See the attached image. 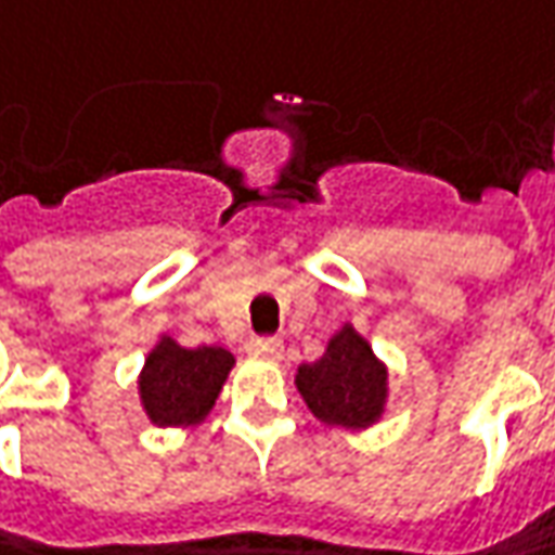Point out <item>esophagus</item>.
<instances>
[{
  "label": "esophagus",
  "mask_w": 555,
  "mask_h": 555,
  "mask_svg": "<svg viewBox=\"0 0 555 555\" xmlns=\"http://www.w3.org/2000/svg\"><path fill=\"white\" fill-rule=\"evenodd\" d=\"M245 350L251 356H258V359H279L282 356V340L279 337H251L245 344Z\"/></svg>",
  "instance_id": "obj_1"
}]
</instances>
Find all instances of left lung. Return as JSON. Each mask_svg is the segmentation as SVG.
<instances>
[{"instance_id":"obj_1","label":"left lung","mask_w":555,"mask_h":555,"mask_svg":"<svg viewBox=\"0 0 555 555\" xmlns=\"http://www.w3.org/2000/svg\"><path fill=\"white\" fill-rule=\"evenodd\" d=\"M295 387L319 424L369 430L387 414L390 369L374 353L369 337L347 322L328 337L315 362L297 365Z\"/></svg>"}]
</instances>
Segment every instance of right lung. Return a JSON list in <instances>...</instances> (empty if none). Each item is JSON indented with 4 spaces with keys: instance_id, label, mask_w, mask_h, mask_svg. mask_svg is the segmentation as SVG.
<instances>
[{
    "instance_id": "obj_1",
    "label": "right lung",
    "mask_w": 555,
    "mask_h": 555,
    "mask_svg": "<svg viewBox=\"0 0 555 555\" xmlns=\"http://www.w3.org/2000/svg\"><path fill=\"white\" fill-rule=\"evenodd\" d=\"M236 356L223 347H183L178 337L159 335L138 374V396L153 427L186 430L215 409Z\"/></svg>"
}]
</instances>
